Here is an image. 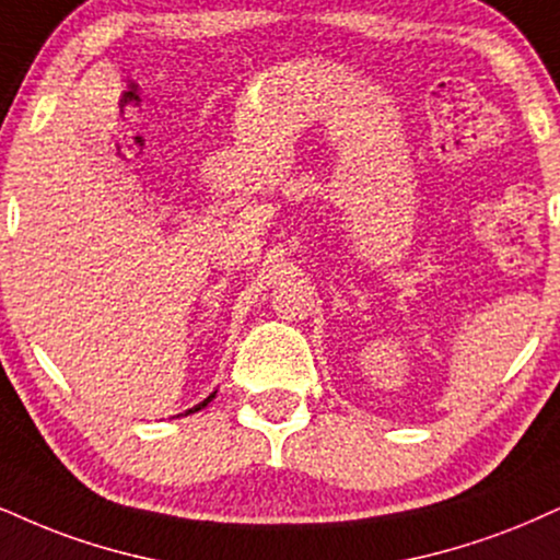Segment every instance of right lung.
I'll return each instance as SVG.
<instances>
[{
	"label": "right lung",
	"mask_w": 560,
	"mask_h": 560,
	"mask_svg": "<svg viewBox=\"0 0 560 560\" xmlns=\"http://www.w3.org/2000/svg\"><path fill=\"white\" fill-rule=\"evenodd\" d=\"M212 397H215V392H212V395L210 397H207V399H202V402H199V405H195V407H191V410H186V416H189V412H197V410H202V407H207V402H210V399Z\"/></svg>",
	"instance_id": "add662e5"
}]
</instances>
